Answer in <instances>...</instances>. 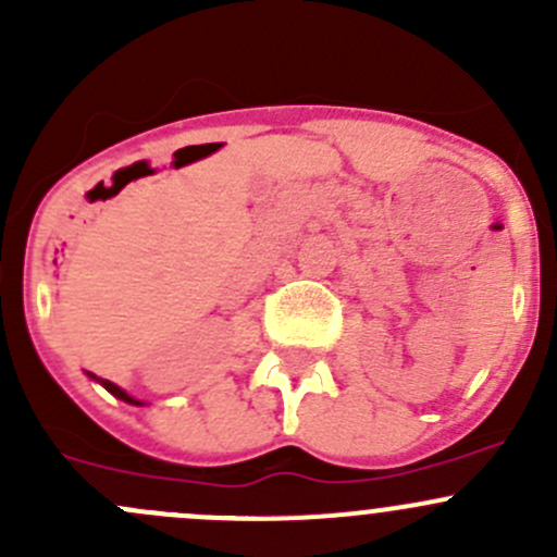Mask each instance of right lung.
<instances>
[{
    "mask_svg": "<svg viewBox=\"0 0 557 557\" xmlns=\"http://www.w3.org/2000/svg\"><path fill=\"white\" fill-rule=\"evenodd\" d=\"M91 377H94V380H99V383H102V385L107 387V391L112 393V396H115V398H121V401H126V404H137V407H143V401H137V398H134V396H128V393L123 391V387H117L115 383H110V380H102V377H97V374H91Z\"/></svg>",
    "mask_w": 557,
    "mask_h": 557,
    "instance_id": "right-lung-1",
    "label": "right lung"
}]
</instances>
